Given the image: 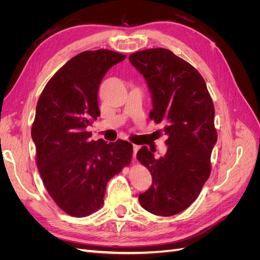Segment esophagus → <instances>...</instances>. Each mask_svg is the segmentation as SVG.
<instances>
[{
    "label": "esophagus",
    "mask_w": 260,
    "mask_h": 260,
    "mask_svg": "<svg viewBox=\"0 0 260 260\" xmlns=\"http://www.w3.org/2000/svg\"><path fill=\"white\" fill-rule=\"evenodd\" d=\"M132 148H133V158L136 159V156H137V153H138V151H139L140 146H139V145H136V144H133Z\"/></svg>",
    "instance_id": "34e87169"
}]
</instances>
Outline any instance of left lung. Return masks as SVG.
<instances>
[{
	"label": "left lung",
	"instance_id": "obj_1",
	"mask_svg": "<svg viewBox=\"0 0 260 260\" xmlns=\"http://www.w3.org/2000/svg\"><path fill=\"white\" fill-rule=\"evenodd\" d=\"M152 94L149 118L164 124L167 152L160 157L143 146L138 160L149 170L151 187L139 195L145 210L174 216L198 199L210 176L216 142L215 107L204 78L167 49H148L129 56Z\"/></svg>",
	"mask_w": 260,
	"mask_h": 260
}]
</instances>
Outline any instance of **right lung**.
<instances>
[{"label": "right lung", "mask_w": 260, "mask_h": 260, "mask_svg": "<svg viewBox=\"0 0 260 260\" xmlns=\"http://www.w3.org/2000/svg\"><path fill=\"white\" fill-rule=\"evenodd\" d=\"M125 58L109 50L85 51L58 69L39 98L31 137L44 186L67 215L89 216L104 204L106 185L128 166L132 144L93 141L86 127L101 113L99 85Z\"/></svg>", "instance_id": "1"}]
</instances>
